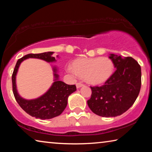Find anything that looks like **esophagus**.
Returning <instances> with one entry per match:
<instances>
[{
	"mask_svg": "<svg viewBox=\"0 0 152 152\" xmlns=\"http://www.w3.org/2000/svg\"><path fill=\"white\" fill-rule=\"evenodd\" d=\"M76 88H80V87L83 86L84 84L80 83V82H78V83H76Z\"/></svg>",
	"mask_w": 152,
	"mask_h": 152,
	"instance_id": "1",
	"label": "esophagus"
}]
</instances>
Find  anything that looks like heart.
Listing matches in <instances>:
<instances>
[{"label":"heart","mask_w":152,"mask_h":152,"mask_svg":"<svg viewBox=\"0 0 152 152\" xmlns=\"http://www.w3.org/2000/svg\"><path fill=\"white\" fill-rule=\"evenodd\" d=\"M114 64L109 58H80L72 63L68 71L84 78L87 83L99 85L104 83L112 76Z\"/></svg>","instance_id":"1"}]
</instances>
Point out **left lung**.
<instances>
[{"label":"left lung","mask_w":152,"mask_h":152,"mask_svg":"<svg viewBox=\"0 0 152 152\" xmlns=\"http://www.w3.org/2000/svg\"><path fill=\"white\" fill-rule=\"evenodd\" d=\"M109 58L116 70L104 85L91 87V98L87 101L92 112L103 117H117L127 111L141 88V71L137 61L113 53Z\"/></svg>","instance_id":"8db88e82"}]
</instances>
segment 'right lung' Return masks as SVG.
Here are the masks:
<instances>
[{
    "label": "right lung",
    "instance_id": "1",
    "mask_svg": "<svg viewBox=\"0 0 152 152\" xmlns=\"http://www.w3.org/2000/svg\"><path fill=\"white\" fill-rule=\"evenodd\" d=\"M53 53V51H48L25 56L17 61L12 73V91L15 99L25 112L36 119H50L59 116L66 109L69 96L76 91L75 85H68L60 80L58 66H52L53 82L44 94L33 99H24L19 94L17 87L16 76L20 64L29 58L39 59L48 63H54L57 60L52 56Z\"/></svg>",
    "mask_w": 152,
    "mask_h": 152
}]
</instances>
